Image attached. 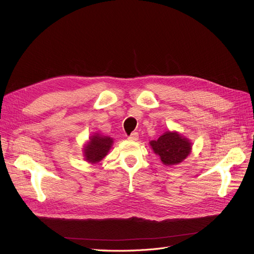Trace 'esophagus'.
Masks as SVG:
<instances>
[{"label": "esophagus", "instance_id": "34e87169", "mask_svg": "<svg viewBox=\"0 0 254 254\" xmlns=\"http://www.w3.org/2000/svg\"><path fill=\"white\" fill-rule=\"evenodd\" d=\"M128 140H130V141H137V140H139V133H137V132H132L131 135L128 136Z\"/></svg>", "mask_w": 254, "mask_h": 254}]
</instances>
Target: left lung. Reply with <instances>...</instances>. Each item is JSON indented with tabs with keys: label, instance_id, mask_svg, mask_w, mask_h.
Returning <instances> with one entry per match:
<instances>
[{
	"label": "left lung",
	"instance_id": "8db88e82",
	"mask_svg": "<svg viewBox=\"0 0 254 254\" xmlns=\"http://www.w3.org/2000/svg\"><path fill=\"white\" fill-rule=\"evenodd\" d=\"M149 145L153 152L160 157L161 162L166 166L181 163L191 152L190 140L178 131L167 130L158 140H152Z\"/></svg>",
	"mask_w": 254,
	"mask_h": 254
}]
</instances>
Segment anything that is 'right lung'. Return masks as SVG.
Instances as JSON below:
<instances>
[{"label": "right lung", "instance_id": "add662e5", "mask_svg": "<svg viewBox=\"0 0 254 254\" xmlns=\"http://www.w3.org/2000/svg\"><path fill=\"white\" fill-rule=\"evenodd\" d=\"M112 145L113 139L109 135L99 133L92 134L82 148L83 159L91 164L98 163L108 155Z\"/></svg>", "mask_w": 254, "mask_h": 254}]
</instances>
